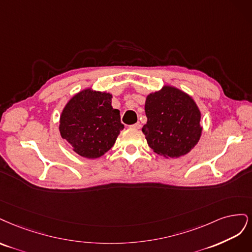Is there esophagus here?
Returning a JSON list of instances; mask_svg holds the SVG:
<instances>
[{"label": "esophagus", "instance_id": "obj_1", "mask_svg": "<svg viewBox=\"0 0 252 252\" xmlns=\"http://www.w3.org/2000/svg\"><path fill=\"white\" fill-rule=\"evenodd\" d=\"M129 127H131V128H134V129H139V128L141 127V125H140L139 123H137V124H135V125L129 126Z\"/></svg>", "mask_w": 252, "mask_h": 252}]
</instances>
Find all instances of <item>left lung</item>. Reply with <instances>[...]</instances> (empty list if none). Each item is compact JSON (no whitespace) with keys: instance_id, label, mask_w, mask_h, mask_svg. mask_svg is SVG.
<instances>
[{"instance_id":"left-lung-1","label":"left lung","mask_w":252,"mask_h":252,"mask_svg":"<svg viewBox=\"0 0 252 252\" xmlns=\"http://www.w3.org/2000/svg\"><path fill=\"white\" fill-rule=\"evenodd\" d=\"M147 125L142 127L149 147L165 158L189 153L202 133L201 112L191 97L175 87L164 86L145 100Z\"/></svg>"}]
</instances>
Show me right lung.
<instances>
[{
    "mask_svg": "<svg viewBox=\"0 0 252 252\" xmlns=\"http://www.w3.org/2000/svg\"><path fill=\"white\" fill-rule=\"evenodd\" d=\"M111 103L112 94L85 89L63 108L60 133L79 156L99 158L114 145L125 126L119 110Z\"/></svg>",
    "mask_w": 252,
    "mask_h": 252,
    "instance_id": "right-lung-1",
    "label": "right lung"
}]
</instances>
